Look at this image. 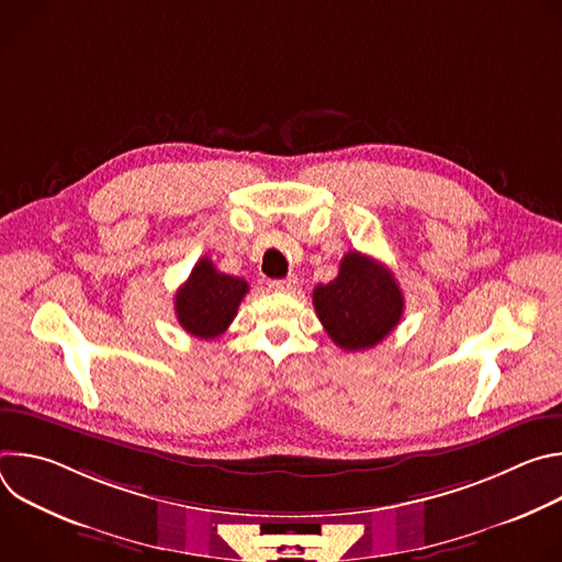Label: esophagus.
Returning a JSON list of instances; mask_svg holds the SVG:
<instances>
[{
	"mask_svg": "<svg viewBox=\"0 0 562 562\" xmlns=\"http://www.w3.org/2000/svg\"><path fill=\"white\" fill-rule=\"evenodd\" d=\"M269 286L273 291H280V293H293L295 286H297V278L289 276V278H282V280H269Z\"/></svg>",
	"mask_w": 562,
	"mask_h": 562,
	"instance_id": "obj_1",
	"label": "esophagus"
}]
</instances>
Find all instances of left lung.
<instances>
[{
  "instance_id": "1",
  "label": "left lung",
  "mask_w": 562,
  "mask_h": 562,
  "mask_svg": "<svg viewBox=\"0 0 562 562\" xmlns=\"http://www.w3.org/2000/svg\"><path fill=\"white\" fill-rule=\"evenodd\" d=\"M313 306L340 349L360 351L375 347L397 327L405 297L382 262L349 251L338 278L313 289Z\"/></svg>"
}]
</instances>
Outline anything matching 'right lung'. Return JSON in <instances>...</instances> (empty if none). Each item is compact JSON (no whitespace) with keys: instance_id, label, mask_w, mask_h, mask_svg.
Returning a JSON list of instances; mask_svg holds the SVG:
<instances>
[{"instance_id":"add662e5","label":"right lung","mask_w":562,"mask_h":562,"mask_svg":"<svg viewBox=\"0 0 562 562\" xmlns=\"http://www.w3.org/2000/svg\"><path fill=\"white\" fill-rule=\"evenodd\" d=\"M247 291L245 278L220 273L209 258H202L176 293L178 323L187 334L213 340L228 329Z\"/></svg>"}]
</instances>
